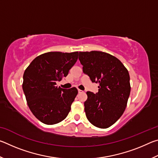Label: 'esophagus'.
I'll return each mask as SVG.
<instances>
[{
    "instance_id": "34e87169",
    "label": "esophagus",
    "mask_w": 158,
    "mask_h": 158,
    "mask_svg": "<svg viewBox=\"0 0 158 158\" xmlns=\"http://www.w3.org/2000/svg\"><path fill=\"white\" fill-rule=\"evenodd\" d=\"M78 92H79V93H83L84 91H83V90H81L79 89V90H78Z\"/></svg>"
}]
</instances>
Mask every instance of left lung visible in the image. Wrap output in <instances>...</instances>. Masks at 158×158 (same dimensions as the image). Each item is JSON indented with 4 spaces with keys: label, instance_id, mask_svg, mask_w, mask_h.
I'll list each match as a JSON object with an SVG mask.
<instances>
[{
    "label": "left lung",
    "instance_id": "1",
    "mask_svg": "<svg viewBox=\"0 0 158 158\" xmlns=\"http://www.w3.org/2000/svg\"><path fill=\"white\" fill-rule=\"evenodd\" d=\"M83 72L92 82L98 83V92L86 93L84 110L94 126L107 128L120 118L126 108L130 93L127 69L117 58L109 53L92 51L79 53Z\"/></svg>",
    "mask_w": 158,
    "mask_h": 158
}]
</instances>
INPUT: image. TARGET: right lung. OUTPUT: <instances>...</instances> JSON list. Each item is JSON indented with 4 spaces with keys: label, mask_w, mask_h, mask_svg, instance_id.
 <instances>
[{
    "label": "right lung",
    "mask_w": 158,
    "mask_h": 158,
    "mask_svg": "<svg viewBox=\"0 0 158 158\" xmlns=\"http://www.w3.org/2000/svg\"><path fill=\"white\" fill-rule=\"evenodd\" d=\"M78 52H51L38 56L23 73L22 88L29 109L39 121L53 125L63 121L78 93L75 87L64 89L56 81L66 77L78 59Z\"/></svg>",
    "instance_id": "1"
}]
</instances>
